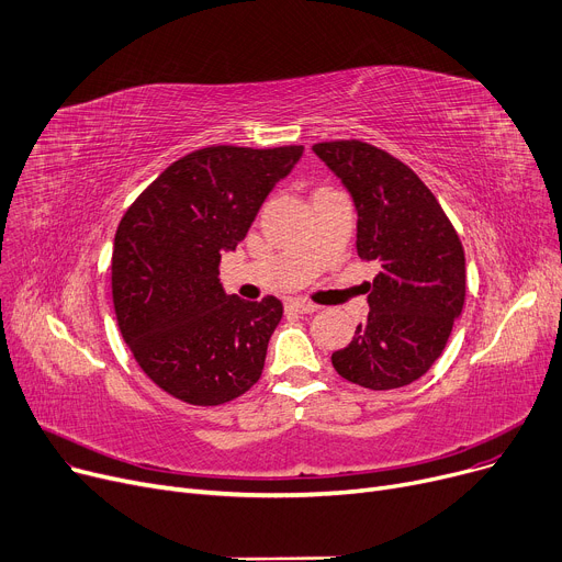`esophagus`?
<instances>
[{
    "label": "esophagus",
    "mask_w": 562,
    "mask_h": 562,
    "mask_svg": "<svg viewBox=\"0 0 562 562\" xmlns=\"http://www.w3.org/2000/svg\"><path fill=\"white\" fill-rule=\"evenodd\" d=\"M318 307L314 305V303H307V301H301V299H296V301H289L286 303V312H296V314H312V312H316Z\"/></svg>",
    "instance_id": "obj_1"
}]
</instances>
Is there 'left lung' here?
Returning <instances> with one entry per match:
<instances>
[{"instance_id": "left-lung-1", "label": "left lung", "mask_w": 562, "mask_h": 562, "mask_svg": "<svg viewBox=\"0 0 562 562\" xmlns=\"http://www.w3.org/2000/svg\"><path fill=\"white\" fill-rule=\"evenodd\" d=\"M350 193L358 255L380 273L367 282L369 316L333 367L367 390L419 380L445 350L464 305V250L415 170L362 140L312 145Z\"/></svg>"}]
</instances>
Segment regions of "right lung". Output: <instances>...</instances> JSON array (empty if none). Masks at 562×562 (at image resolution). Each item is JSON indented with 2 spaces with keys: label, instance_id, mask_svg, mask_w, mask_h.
Masks as SVG:
<instances>
[{
  "label": "right lung",
  "instance_id": "add662e5",
  "mask_svg": "<svg viewBox=\"0 0 562 562\" xmlns=\"http://www.w3.org/2000/svg\"><path fill=\"white\" fill-rule=\"evenodd\" d=\"M303 145L202 147L170 164L125 212L111 259L113 307L138 367L191 405H221L261 375L282 303L227 296L221 255L236 248Z\"/></svg>",
  "mask_w": 562,
  "mask_h": 562
}]
</instances>
